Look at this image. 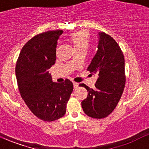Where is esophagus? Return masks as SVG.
I'll list each match as a JSON object with an SVG mask.
<instances>
[{"mask_svg":"<svg viewBox=\"0 0 149 149\" xmlns=\"http://www.w3.org/2000/svg\"><path fill=\"white\" fill-rule=\"evenodd\" d=\"M73 85H74V89H77V88L79 87V84H77V83H75V82H74L73 83Z\"/></svg>","mask_w":149,"mask_h":149,"instance_id":"1","label":"esophagus"}]
</instances>
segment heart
<instances>
[{
    "label": "heart",
    "mask_w": 149,
    "mask_h": 149,
    "mask_svg": "<svg viewBox=\"0 0 149 149\" xmlns=\"http://www.w3.org/2000/svg\"><path fill=\"white\" fill-rule=\"evenodd\" d=\"M71 40L73 42L76 51H78V50L81 49L87 50L88 46H89V39L87 34H86L85 33L78 32L74 33L71 36ZM71 63L74 65V63L73 60H72Z\"/></svg>",
    "instance_id": "b5f03b06"
}]
</instances>
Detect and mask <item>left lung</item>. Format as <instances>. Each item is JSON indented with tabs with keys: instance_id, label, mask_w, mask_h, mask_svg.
I'll use <instances>...</instances> for the list:
<instances>
[{
	"instance_id": "1",
	"label": "left lung",
	"mask_w": 149,
	"mask_h": 149,
	"mask_svg": "<svg viewBox=\"0 0 149 149\" xmlns=\"http://www.w3.org/2000/svg\"><path fill=\"white\" fill-rule=\"evenodd\" d=\"M98 49L87 68L91 75H98L95 89L81 84L88 92L81 105L89 117L102 119L113 112L123 93L125 58L119 45L110 35L98 32Z\"/></svg>"
}]
</instances>
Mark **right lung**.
<instances>
[{"mask_svg":"<svg viewBox=\"0 0 149 149\" xmlns=\"http://www.w3.org/2000/svg\"><path fill=\"white\" fill-rule=\"evenodd\" d=\"M63 30L38 34L27 42L20 52L15 75L21 96L39 119L47 122L65 115L73 84L66 79L54 82L49 69L56 62L57 40Z\"/></svg>","mask_w":149,"mask_h":149,"instance_id":"1","label":"right lung"}]
</instances>
